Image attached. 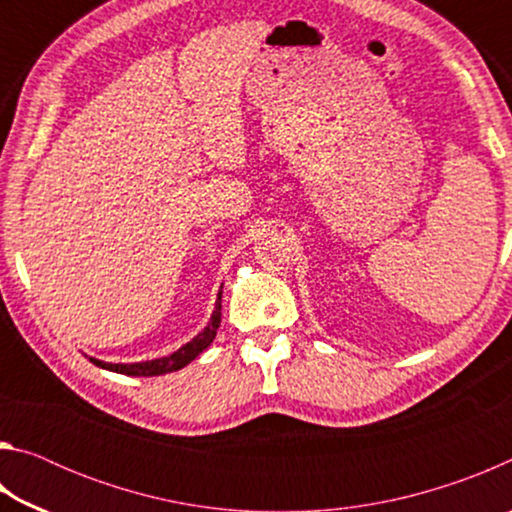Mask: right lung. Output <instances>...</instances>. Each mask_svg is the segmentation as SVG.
I'll list each match as a JSON object with an SVG mask.
<instances>
[{"instance_id":"right-lung-1","label":"right lung","mask_w":512,"mask_h":512,"mask_svg":"<svg viewBox=\"0 0 512 512\" xmlns=\"http://www.w3.org/2000/svg\"><path fill=\"white\" fill-rule=\"evenodd\" d=\"M221 325V291L219 298H216V307L212 311L210 323L205 325L203 332H198L192 341L185 343L183 348L176 350L169 357H160V359H151V361H137V363H106L90 357L94 366L106 368L112 372H119V375H131V377H155V375H167V372H176L180 368H185L187 363H192L198 354H201L205 348H210V343L214 341L216 329Z\"/></svg>"}]
</instances>
